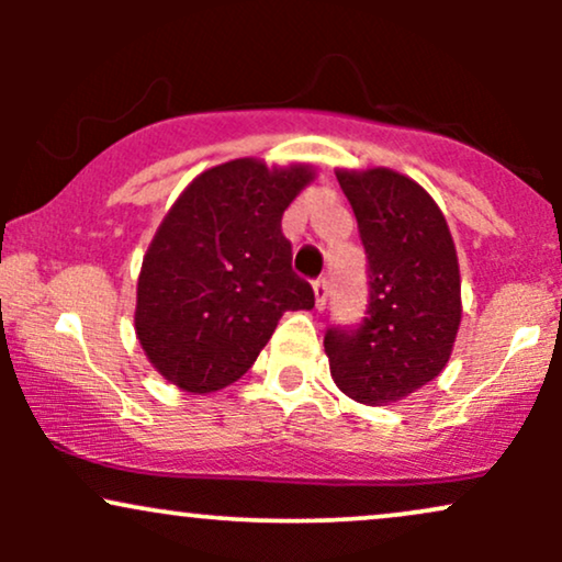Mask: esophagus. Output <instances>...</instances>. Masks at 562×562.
Returning a JSON list of instances; mask_svg holds the SVG:
<instances>
[{
    "label": "esophagus",
    "mask_w": 562,
    "mask_h": 562,
    "mask_svg": "<svg viewBox=\"0 0 562 562\" xmlns=\"http://www.w3.org/2000/svg\"><path fill=\"white\" fill-rule=\"evenodd\" d=\"M314 301H317V308L322 312V308H325V303H327V280H314Z\"/></svg>",
    "instance_id": "1"
}]
</instances>
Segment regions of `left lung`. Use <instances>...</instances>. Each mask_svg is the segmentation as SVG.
Wrapping results in <instances>:
<instances>
[{
  "label": "left lung",
  "instance_id": "1",
  "mask_svg": "<svg viewBox=\"0 0 562 562\" xmlns=\"http://www.w3.org/2000/svg\"><path fill=\"white\" fill-rule=\"evenodd\" d=\"M367 254L370 303L359 327H330V375L353 402L385 406L443 370L462 319L460 263L436 200L391 169L335 171Z\"/></svg>",
  "mask_w": 562,
  "mask_h": 562
}]
</instances>
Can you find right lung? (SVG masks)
I'll return each mask as SVG.
<instances>
[{"instance_id": "add662e5", "label": "right lung", "mask_w": 562, "mask_h": 562, "mask_svg": "<svg viewBox=\"0 0 562 562\" xmlns=\"http://www.w3.org/2000/svg\"><path fill=\"white\" fill-rule=\"evenodd\" d=\"M314 179L237 158L187 184L142 259L134 330L169 383L211 393L250 370L285 312L314 306L282 214Z\"/></svg>"}]
</instances>
